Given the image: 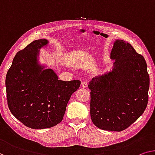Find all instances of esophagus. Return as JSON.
Instances as JSON below:
<instances>
[{
	"label": "esophagus",
	"mask_w": 155,
	"mask_h": 155,
	"mask_svg": "<svg viewBox=\"0 0 155 155\" xmlns=\"http://www.w3.org/2000/svg\"><path fill=\"white\" fill-rule=\"evenodd\" d=\"M81 87H84V88L87 87V82H83L81 84Z\"/></svg>",
	"instance_id": "1"
}]
</instances>
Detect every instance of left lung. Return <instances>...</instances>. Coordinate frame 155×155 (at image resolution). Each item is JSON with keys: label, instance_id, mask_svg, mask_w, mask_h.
<instances>
[{"label": "left lung", "instance_id": "left-lung-1", "mask_svg": "<svg viewBox=\"0 0 155 155\" xmlns=\"http://www.w3.org/2000/svg\"><path fill=\"white\" fill-rule=\"evenodd\" d=\"M110 58L115 61L112 70L89 82L91 116L98 128L121 131L145 111L150 77L145 58L130 44L117 40Z\"/></svg>", "mask_w": 155, "mask_h": 155}]
</instances>
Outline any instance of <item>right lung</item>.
<instances>
[{
    "label": "right lung",
    "mask_w": 155,
    "mask_h": 155,
    "mask_svg": "<svg viewBox=\"0 0 155 155\" xmlns=\"http://www.w3.org/2000/svg\"><path fill=\"white\" fill-rule=\"evenodd\" d=\"M48 41L35 40L18 51L6 74L7 100L10 111L31 129L52 127L63 120L67 104L81 81L58 80L51 69L38 64L39 48Z\"/></svg>",
    "instance_id": "right-lung-1"
}]
</instances>
